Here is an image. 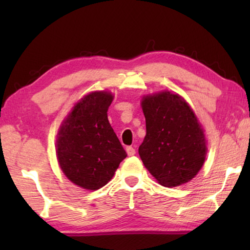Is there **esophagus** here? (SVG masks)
Here are the masks:
<instances>
[{"mask_svg": "<svg viewBox=\"0 0 250 250\" xmlns=\"http://www.w3.org/2000/svg\"><path fill=\"white\" fill-rule=\"evenodd\" d=\"M125 151H126V154H128L129 156H132L135 154V149L132 146H126Z\"/></svg>", "mask_w": 250, "mask_h": 250, "instance_id": "34e87169", "label": "esophagus"}]
</instances>
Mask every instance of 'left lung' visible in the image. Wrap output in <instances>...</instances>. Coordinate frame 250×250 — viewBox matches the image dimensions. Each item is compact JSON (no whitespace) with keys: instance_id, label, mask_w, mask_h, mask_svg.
Here are the masks:
<instances>
[{"instance_id":"1","label":"left lung","mask_w":250,"mask_h":250,"mask_svg":"<svg viewBox=\"0 0 250 250\" xmlns=\"http://www.w3.org/2000/svg\"><path fill=\"white\" fill-rule=\"evenodd\" d=\"M146 134L139 155L158 183L174 188L191 181L204 164V131L193 109L170 91L145 96L141 101Z\"/></svg>"}]
</instances>
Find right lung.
<instances>
[{
  "instance_id": "obj_1",
  "label": "right lung",
  "mask_w": 250,
  "mask_h": 250,
  "mask_svg": "<svg viewBox=\"0 0 250 250\" xmlns=\"http://www.w3.org/2000/svg\"><path fill=\"white\" fill-rule=\"evenodd\" d=\"M112 100L108 91L86 95L74 105L57 134L62 171L75 185L89 191L107 184L126 156L108 120Z\"/></svg>"
}]
</instances>
